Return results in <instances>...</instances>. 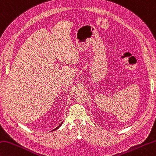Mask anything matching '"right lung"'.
<instances>
[{"label":"right lung","mask_w":156,"mask_h":156,"mask_svg":"<svg viewBox=\"0 0 156 156\" xmlns=\"http://www.w3.org/2000/svg\"><path fill=\"white\" fill-rule=\"evenodd\" d=\"M62 124H63V122H62V123H61L59 125V126H58L57 128H56V129H53V130H51V131H54V130H57V129H59V128L61 126H62Z\"/></svg>","instance_id":"right-lung-1"}]
</instances>
